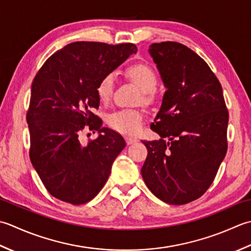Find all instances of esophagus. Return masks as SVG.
Returning <instances> with one entry per match:
<instances>
[{
	"label": "esophagus",
	"mask_w": 251,
	"mask_h": 251,
	"mask_svg": "<svg viewBox=\"0 0 251 251\" xmlns=\"http://www.w3.org/2000/svg\"><path fill=\"white\" fill-rule=\"evenodd\" d=\"M126 142L127 145H131V144H134V143H136L137 140L133 139V137H126Z\"/></svg>",
	"instance_id": "esophagus-1"
}]
</instances>
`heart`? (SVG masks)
<instances>
[{"mask_svg": "<svg viewBox=\"0 0 251 251\" xmlns=\"http://www.w3.org/2000/svg\"><path fill=\"white\" fill-rule=\"evenodd\" d=\"M126 75L143 92V100L151 103L158 79L155 70L147 64H134L126 70ZM116 78L114 74H107L100 80L96 86V93L101 103H108L115 90ZM143 112L135 109H122L112 112L108 117L109 126L120 133L135 135L142 129Z\"/></svg>", "mask_w": 251, "mask_h": 251, "instance_id": "heart-1", "label": "heart"}]
</instances>
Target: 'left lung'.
Returning <instances> with one entry per match:
<instances>
[{
    "instance_id": "obj_1",
    "label": "left lung",
    "mask_w": 251,
    "mask_h": 251,
    "mask_svg": "<svg viewBox=\"0 0 251 251\" xmlns=\"http://www.w3.org/2000/svg\"><path fill=\"white\" fill-rule=\"evenodd\" d=\"M148 53L167 91L151 124L160 140L142 141L148 155L141 173L160 201L184 204L203 195L217 176L227 151L228 112L218 78L194 50L168 41Z\"/></svg>"
}]
</instances>
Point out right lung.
I'll return each instance as SVG.
<instances>
[{"instance_id":"right-lung-1","label":"right lung","mask_w":251,"mask_h":251,"mask_svg":"<svg viewBox=\"0 0 251 251\" xmlns=\"http://www.w3.org/2000/svg\"><path fill=\"white\" fill-rule=\"evenodd\" d=\"M136 50L132 43L74 42L55 52L35 75L27 114L30 160L55 198L85 203L108 180L126 142L93 114L100 106L96 86ZM85 126L99 131L88 145L79 141Z\"/></svg>"}]
</instances>
